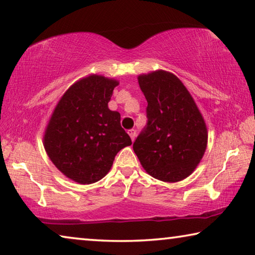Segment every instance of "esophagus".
Returning a JSON list of instances; mask_svg holds the SVG:
<instances>
[{
  "mask_svg": "<svg viewBox=\"0 0 255 255\" xmlns=\"http://www.w3.org/2000/svg\"><path fill=\"white\" fill-rule=\"evenodd\" d=\"M128 135H130L131 140H132V141H134V139H135V135H136V132H135L134 128H131V130H128Z\"/></svg>",
  "mask_w": 255,
  "mask_h": 255,
  "instance_id": "obj_1",
  "label": "esophagus"
}]
</instances>
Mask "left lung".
Returning a JSON list of instances; mask_svg holds the SVG:
<instances>
[{
    "label": "left lung",
    "mask_w": 255,
    "mask_h": 255,
    "mask_svg": "<svg viewBox=\"0 0 255 255\" xmlns=\"http://www.w3.org/2000/svg\"><path fill=\"white\" fill-rule=\"evenodd\" d=\"M147 99V125L133 150L149 175L178 182L193 172L207 148L201 113L181 80L166 71L137 78Z\"/></svg>",
    "instance_id": "1"
}]
</instances>
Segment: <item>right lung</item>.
Listing matches in <instances>:
<instances>
[{
    "mask_svg": "<svg viewBox=\"0 0 255 255\" xmlns=\"http://www.w3.org/2000/svg\"><path fill=\"white\" fill-rule=\"evenodd\" d=\"M119 82L90 76L71 86L54 110L44 145L49 159L66 177L91 184L110 172L121 149L132 144L121 115L108 108Z\"/></svg>",
    "mask_w": 255,
    "mask_h": 255,
    "instance_id": "add662e5",
    "label": "right lung"
}]
</instances>
